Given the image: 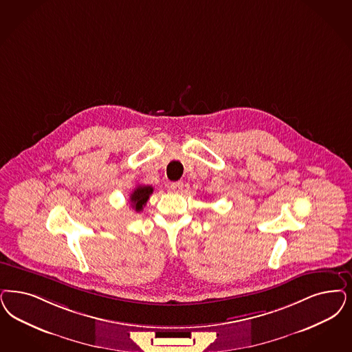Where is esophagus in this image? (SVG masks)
Returning <instances> with one entry per match:
<instances>
[{
	"label": "esophagus",
	"instance_id": "esophagus-1",
	"mask_svg": "<svg viewBox=\"0 0 352 352\" xmlns=\"http://www.w3.org/2000/svg\"><path fill=\"white\" fill-rule=\"evenodd\" d=\"M173 192H181L183 190V182H173L170 184Z\"/></svg>",
	"mask_w": 352,
	"mask_h": 352
}]
</instances>
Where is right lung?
Wrapping results in <instances>:
<instances>
[{
    "label": "right lung",
    "instance_id": "1",
    "mask_svg": "<svg viewBox=\"0 0 352 352\" xmlns=\"http://www.w3.org/2000/svg\"><path fill=\"white\" fill-rule=\"evenodd\" d=\"M152 192H153L152 186H138L133 190V194L130 195V203H131L133 209H135L136 212H142L143 206H146V201Z\"/></svg>",
    "mask_w": 352,
    "mask_h": 352
}]
</instances>
